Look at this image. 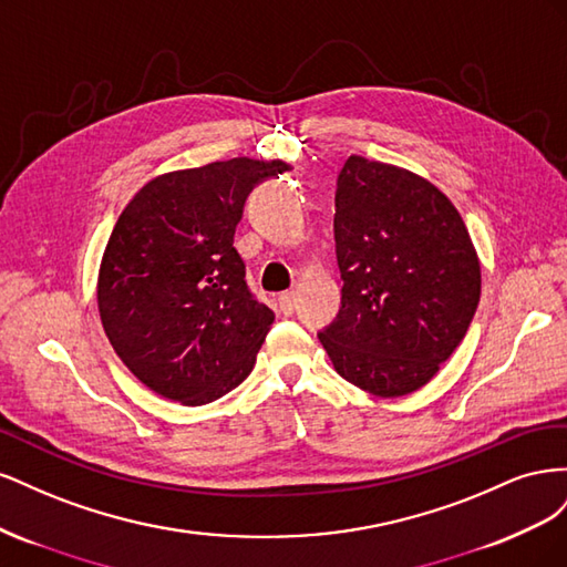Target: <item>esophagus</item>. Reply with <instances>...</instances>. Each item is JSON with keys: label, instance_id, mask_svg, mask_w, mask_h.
Here are the masks:
<instances>
[{"label": "esophagus", "instance_id": "1", "mask_svg": "<svg viewBox=\"0 0 567 567\" xmlns=\"http://www.w3.org/2000/svg\"><path fill=\"white\" fill-rule=\"evenodd\" d=\"M279 310L284 315H290L296 310V293H293V290H286V293L279 296Z\"/></svg>", "mask_w": 567, "mask_h": 567}]
</instances>
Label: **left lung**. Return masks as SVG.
Segmentation results:
<instances>
[{
	"label": "left lung",
	"instance_id": "1",
	"mask_svg": "<svg viewBox=\"0 0 567 567\" xmlns=\"http://www.w3.org/2000/svg\"><path fill=\"white\" fill-rule=\"evenodd\" d=\"M338 319L319 333L333 369L373 398L431 383L466 336L480 257L454 203L411 169L350 156L338 175Z\"/></svg>",
	"mask_w": 567,
	"mask_h": 567
}]
</instances>
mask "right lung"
<instances>
[{
	"mask_svg": "<svg viewBox=\"0 0 567 567\" xmlns=\"http://www.w3.org/2000/svg\"><path fill=\"white\" fill-rule=\"evenodd\" d=\"M284 161L231 158L146 182L101 257L96 302L115 354L148 390L200 406L246 381L274 312L234 248L250 188Z\"/></svg>",
	"mask_w": 567,
	"mask_h": 567,
	"instance_id": "right-lung-1",
	"label": "right lung"
}]
</instances>
